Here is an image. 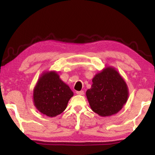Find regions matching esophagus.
I'll list each match as a JSON object with an SVG mask.
<instances>
[{
  "instance_id": "esophagus-1",
  "label": "esophagus",
  "mask_w": 155,
  "mask_h": 155,
  "mask_svg": "<svg viewBox=\"0 0 155 155\" xmlns=\"http://www.w3.org/2000/svg\"><path fill=\"white\" fill-rule=\"evenodd\" d=\"M76 93H77V94H78V95H83L84 91H82V90H81V91H77Z\"/></svg>"
}]
</instances>
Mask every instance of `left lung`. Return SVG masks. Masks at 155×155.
Instances as JSON below:
<instances>
[{
    "instance_id": "1",
    "label": "left lung",
    "mask_w": 155,
    "mask_h": 155,
    "mask_svg": "<svg viewBox=\"0 0 155 155\" xmlns=\"http://www.w3.org/2000/svg\"><path fill=\"white\" fill-rule=\"evenodd\" d=\"M92 85L86 91L91 109L101 117L116 114L128 98L127 84L120 73L111 66L94 76Z\"/></svg>"
}]
</instances>
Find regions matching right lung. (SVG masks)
I'll return each mask as SVG.
<instances>
[{"mask_svg":"<svg viewBox=\"0 0 155 155\" xmlns=\"http://www.w3.org/2000/svg\"><path fill=\"white\" fill-rule=\"evenodd\" d=\"M73 95V91L57 72L46 71L41 74L33 89V103L41 114L55 117L66 109Z\"/></svg>","mask_w":155,"mask_h":155,"instance_id":"add662e5","label":"right lung"}]
</instances>
